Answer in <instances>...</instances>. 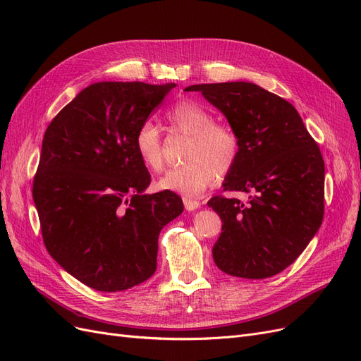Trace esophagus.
Returning <instances> with one entry per match:
<instances>
[{
    "instance_id": "esophagus-1",
    "label": "esophagus",
    "mask_w": 361,
    "mask_h": 361,
    "mask_svg": "<svg viewBox=\"0 0 361 361\" xmlns=\"http://www.w3.org/2000/svg\"><path fill=\"white\" fill-rule=\"evenodd\" d=\"M183 204H185V209L187 211H195L197 207H200V202L195 200V199H191V197H183Z\"/></svg>"
}]
</instances>
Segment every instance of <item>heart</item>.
Returning a JSON list of instances; mask_svg holds the SVG:
<instances>
[{
    "label": "heart",
    "mask_w": 361,
    "mask_h": 361,
    "mask_svg": "<svg viewBox=\"0 0 361 361\" xmlns=\"http://www.w3.org/2000/svg\"><path fill=\"white\" fill-rule=\"evenodd\" d=\"M171 134L190 135L179 167L170 169L159 179V188L180 194H199L215 180L216 174L231 171L241 152V140L236 130L226 123L214 122L212 114L200 104L182 99L173 104L164 114ZM137 154L145 166L159 173L166 166L164 140L157 125L149 120L141 123L134 137Z\"/></svg>",
    "instance_id": "b5f03b06"
}]
</instances>
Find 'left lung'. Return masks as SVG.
Listing matches in <instances>:
<instances>
[{"mask_svg":"<svg viewBox=\"0 0 361 361\" xmlns=\"http://www.w3.org/2000/svg\"><path fill=\"white\" fill-rule=\"evenodd\" d=\"M241 140L224 191L250 200L214 195L207 206L220 215L212 248L216 267L241 279H267L293 264L324 218L325 166L321 149L293 105L253 82L197 84Z\"/></svg>","mask_w":361,"mask_h":361,"instance_id":"8db88e82","label":"left lung"}]
</instances>
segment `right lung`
<instances>
[{
  "mask_svg": "<svg viewBox=\"0 0 361 361\" xmlns=\"http://www.w3.org/2000/svg\"><path fill=\"white\" fill-rule=\"evenodd\" d=\"M176 84L96 82L51 120L32 180L48 253L71 276L118 292L157 271L161 228L183 211L173 191L141 194L150 174L138 126Z\"/></svg>",
  "mask_w": 361,
  "mask_h": 361,
  "instance_id": "obj_1",
  "label": "right lung"
}]
</instances>
